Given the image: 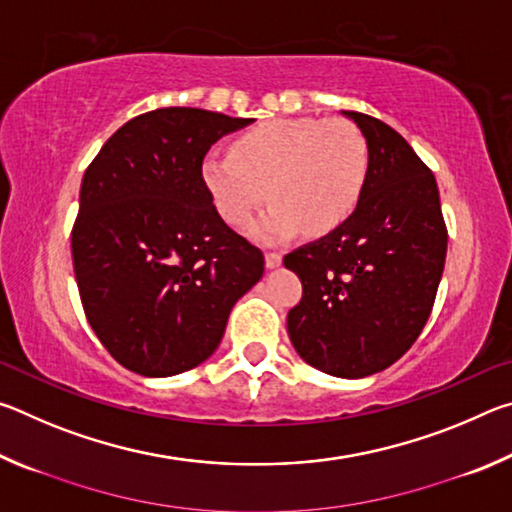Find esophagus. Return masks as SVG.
Listing matches in <instances>:
<instances>
[{
  "label": "esophagus",
  "mask_w": 512,
  "mask_h": 512,
  "mask_svg": "<svg viewBox=\"0 0 512 512\" xmlns=\"http://www.w3.org/2000/svg\"><path fill=\"white\" fill-rule=\"evenodd\" d=\"M282 264V253H277V250H268L266 253V266L268 268H275Z\"/></svg>",
  "instance_id": "1"
}]
</instances>
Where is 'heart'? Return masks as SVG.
Returning a JSON list of instances; mask_svg holds the SVG:
<instances>
[{
	"label": "heart",
	"instance_id": "b5f03b06",
	"mask_svg": "<svg viewBox=\"0 0 512 512\" xmlns=\"http://www.w3.org/2000/svg\"><path fill=\"white\" fill-rule=\"evenodd\" d=\"M370 176V146L343 117H280L241 133L232 153H207L203 185L225 223L244 228L271 196L255 235L280 241L302 228L327 235L357 210Z\"/></svg>",
	"mask_w": 512,
	"mask_h": 512
}]
</instances>
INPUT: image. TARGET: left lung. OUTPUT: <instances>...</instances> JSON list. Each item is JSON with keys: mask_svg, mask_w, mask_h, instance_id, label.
<instances>
[{"mask_svg": "<svg viewBox=\"0 0 512 512\" xmlns=\"http://www.w3.org/2000/svg\"><path fill=\"white\" fill-rule=\"evenodd\" d=\"M370 146V176L357 210L332 235L284 257L302 282L289 309L293 348L336 377L391 366L418 339L447 255L438 185L404 137L345 110Z\"/></svg>", "mask_w": 512, "mask_h": 512, "instance_id": "left-lung-1", "label": "left lung"}]
</instances>
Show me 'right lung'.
<instances>
[{
    "instance_id": "1",
    "label": "right lung",
    "mask_w": 512,
    "mask_h": 512,
    "mask_svg": "<svg viewBox=\"0 0 512 512\" xmlns=\"http://www.w3.org/2000/svg\"><path fill=\"white\" fill-rule=\"evenodd\" d=\"M250 124L201 108L126 121L85 169L72 228L81 305L103 348L144 377H169L219 348L264 255L225 223L201 164Z\"/></svg>"
}]
</instances>
